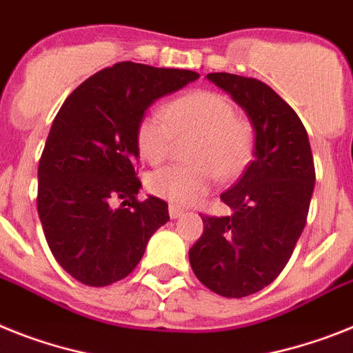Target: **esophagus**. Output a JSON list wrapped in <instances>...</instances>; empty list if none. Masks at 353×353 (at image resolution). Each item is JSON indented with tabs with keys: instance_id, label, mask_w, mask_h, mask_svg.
<instances>
[{
	"instance_id": "1",
	"label": "esophagus",
	"mask_w": 353,
	"mask_h": 353,
	"mask_svg": "<svg viewBox=\"0 0 353 353\" xmlns=\"http://www.w3.org/2000/svg\"><path fill=\"white\" fill-rule=\"evenodd\" d=\"M168 213H170L172 219H177L183 215V210L179 208V206H176V204H170V206H168Z\"/></svg>"
}]
</instances>
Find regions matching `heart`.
<instances>
[{
    "mask_svg": "<svg viewBox=\"0 0 353 353\" xmlns=\"http://www.w3.org/2000/svg\"><path fill=\"white\" fill-rule=\"evenodd\" d=\"M174 138H194L188 149L190 167H167L147 177V188L176 204H192L208 194L215 177L235 179L254 152V129L236 114L233 102L217 91L197 90L167 103L163 117L147 112L136 127L141 158L159 165L170 156Z\"/></svg>",
    "mask_w": 353,
    "mask_h": 353,
    "instance_id": "heart-1",
    "label": "heart"
}]
</instances>
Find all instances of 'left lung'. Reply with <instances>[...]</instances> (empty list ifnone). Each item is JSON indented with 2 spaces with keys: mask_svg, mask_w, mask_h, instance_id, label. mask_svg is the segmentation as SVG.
<instances>
[{
  "mask_svg": "<svg viewBox=\"0 0 353 353\" xmlns=\"http://www.w3.org/2000/svg\"><path fill=\"white\" fill-rule=\"evenodd\" d=\"M206 77L253 121L254 158L221 195L232 215H201L203 235L188 256L210 291L244 298L274 282L291 259L309 215L314 158L300 117L268 84L232 73Z\"/></svg>",
  "mask_w": 353,
  "mask_h": 353,
  "instance_id": "left-lung-1",
  "label": "left lung"
}]
</instances>
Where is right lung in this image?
<instances>
[{
    "label": "right lung",
    "instance_id": "add662e5",
    "mask_svg": "<svg viewBox=\"0 0 353 353\" xmlns=\"http://www.w3.org/2000/svg\"><path fill=\"white\" fill-rule=\"evenodd\" d=\"M197 79L190 70L118 62L59 109L39 159L37 212L59 265L84 285L125 278L170 219L159 197L138 201L136 127L154 100Z\"/></svg>",
    "mask_w": 353,
    "mask_h": 353
}]
</instances>
